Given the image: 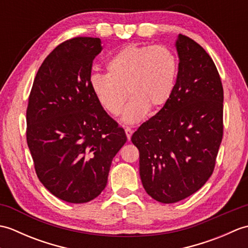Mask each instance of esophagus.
<instances>
[{
	"label": "esophagus",
	"instance_id": "obj_1",
	"mask_svg": "<svg viewBox=\"0 0 248 248\" xmlns=\"http://www.w3.org/2000/svg\"><path fill=\"white\" fill-rule=\"evenodd\" d=\"M124 132H125V135H127L128 140H131V136H132V133H133L132 129H131V128H125L124 129Z\"/></svg>",
	"mask_w": 248,
	"mask_h": 248
}]
</instances>
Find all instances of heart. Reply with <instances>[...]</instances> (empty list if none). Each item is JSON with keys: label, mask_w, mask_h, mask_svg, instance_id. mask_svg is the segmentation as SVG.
I'll return each instance as SVG.
<instances>
[{"label": "heart", "mask_w": 248, "mask_h": 248, "mask_svg": "<svg viewBox=\"0 0 248 248\" xmlns=\"http://www.w3.org/2000/svg\"><path fill=\"white\" fill-rule=\"evenodd\" d=\"M108 73H94L91 87L100 105L113 116L124 109V123L144 118L148 109H160L170 100L178 71L177 57L166 46L127 45L110 57ZM128 93H126V92Z\"/></svg>", "instance_id": "heart-1"}]
</instances>
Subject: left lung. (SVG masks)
Returning <instances> with one entry per match:
<instances>
[{
  "label": "left lung",
  "instance_id": "obj_1",
  "mask_svg": "<svg viewBox=\"0 0 248 248\" xmlns=\"http://www.w3.org/2000/svg\"><path fill=\"white\" fill-rule=\"evenodd\" d=\"M176 48L179 68L170 100L131 138L145 191L163 203L180 202L208 181L224 131V89L214 62L186 35L178 36Z\"/></svg>",
  "mask_w": 248,
  "mask_h": 248
}]
</instances>
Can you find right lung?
Segmentation results:
<instances>
[{
	"label": "right lung",
	"mask_w": 248,
	"mask_h": 248,
	"mask_svg": "<svg viewBox=\"0 0 248 248\" xmlns=\"http://www.w3.org/2000/svg\"><path fill=\"white\" fill-rule=\"evenodd\" d=\"M101 40L75 37L39 67L26 109V141L36 175L64 202H88L107 186L113 157L127 141L91 87Z\"/></svg>",
	"instance_id": "add662e5"
}]
</instances>
